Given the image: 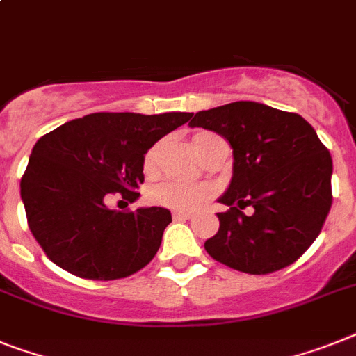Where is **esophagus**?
I'll return each instance as SVG.
<instances>
[{
	"instance_id": "34e87169",
	"label": "esophagus",
	"mask_w": 356,
	"mask_h": 356,
	"mask_svg": "<svg viewBox=\"0 0 356 356\" xmlns=\"http://www.w3.org/2000/svg\"><path fill=\"white\" fill-rule=\"evenodd\" d=\"M172 216H175V220H180V218H191V213H189V211L176 209V211H172Z\"/></svg>"
}]
</instances>
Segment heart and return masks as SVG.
<instances>
[{"instance_id": "heart-1", "label": "heart", "mask_w": 356, "mask_h": 356, "mask_svg": "<svg viewBox=\"0 0 356 356\" xmlns=\"http://www.w3.org/2000/svg\"><path fill=\"white\" fill-rule=\"evenodd\" d=\"M204 134H209V132H200L195 138L204 136ZM152 163H154V149L147 152L145 169H151ZM207 196H209V187L187 180H178V178H167L149 189V198L154 204L176 207V209H193L196 205L204 204Z\"/></svg>"}]
</instances>
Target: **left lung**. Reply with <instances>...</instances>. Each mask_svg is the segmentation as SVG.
<instances>
[{
    "instance_id": "8db88e82",
    "label": "left lung",
    "mask_w": 356,
    "mask_h": 356,
    "mask_svg": "<svg viewBox=\"0 0 356 356\" xmlns=\"http://www.w3.org/2000/svg\"><path fill=\"white\" fill-rule=\"evenodd\" d=\"M233 149V176L218 202L220 229L205 251L225 266L267 275L307 251L331 209L333 160L300 114L233 102L191 114ZM249 204L253 211L245 215Z\"/></svg>"
}]
</instances>
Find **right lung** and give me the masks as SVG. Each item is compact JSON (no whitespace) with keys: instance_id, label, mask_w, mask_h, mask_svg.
I'll list each match as a JSON object with an SVG mask.
<instances>
[{"instance_id":"obj_1","label":"right lung","mask_w":356,"mask_h":356,"mask_svg":"<svg viewBox=\"0 0 356 356\" xmlns=\"http://www.w3.org/2000/svg\"><path fill=\"white\" fill-rule=\"evenodd\" d=\"M191 113H96L72 120L36 142L22 178L32 234L56 266L89 280L140 271L172 222L165 207L108 209L105 196L136 202L145 152Z\"/></svg>"}]
</instances>
